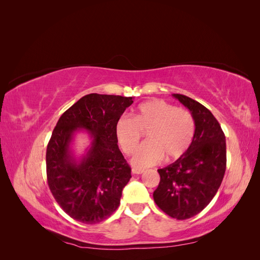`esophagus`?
I'll use <instances>...</instances> for the list:
<instances>
[{
  "label": "esophagus",
  "instance_id": "esophagus-1",
  "mask_svg": "<svg viewBox=\"0 0 260 260\" xmlns=\"http://www.w3.org/2000/svg\"><path fill=\"white\" fill-rule=\"evenodd\" d=\"M131 172L133 175H141L144 172V169H138V168H132Z\"/></svg>",
  "mask_w": 260,
  "mask_h": 260
}]
</instances>
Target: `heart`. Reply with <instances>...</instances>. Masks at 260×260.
I'll return each mask as SVG.
<instances>
[{"instance_id":"1","label":"heart","mask_w":260,"mask_h":260,"mask_svg":"<svg viewBox=\"0 0 260 260\" xmlns=\"http://www.w3.org/2000/svg\"><path fill=\"white\" fill-rule=\"evenodd\" d=\"M142 131H147V141L132 156L131 164L136 168L153 166L164 156L167 161L182 156L193 141L195 122L186 109L154 99L140 104L133 112V118L121 115L117 119L116 138L125 154L135 151Z\"/></svg>"}]
</instances>
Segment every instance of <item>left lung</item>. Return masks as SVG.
<instances>
[{
  "label": "left lung",
  "instance_id": "obj_1",
  "mask_svg": "<svg viewBox=\"0 0 260 260\" xmlns=\"http://www.w3.org/2000/svg\"><path fill=\"white\" fill-rule=\"evenodd\" d=\"M194 118V138L187 151L158 169L160 182L153 198L165 214L179 220L198 215L214 199L226 165L225 137L209 109L182 94H172Z\"/></svg>",
  "mask_w": 260,
  "mask_h": 260
}]
</instances>
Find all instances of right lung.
Listing matches in <instances>:
<instances>
[{"label": "right lung", "mask_w": 260, "mask_h": 260, "mask_svg": "<svg viewBox=\"0 0 260 260\" xmlns=\"http://www.w3.org/2000/svg\"><path fill=\"white\" fill-rule=\"evenodd\" d=\"M133 98L91 93L60 116L46 148L50 190L68 216L86 224L103 221L120 204L131 168L118 147L115 124ZM79 129L90 145L78 157L72 144Z\"/></svg>", "instance_id": "obj_1"}]
</instances>
